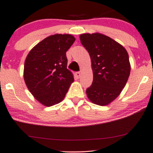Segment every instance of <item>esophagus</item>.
Instances as JSON below:
<instances>
[{"label":"esophagus","mask_w":153,"mask_h":153,"mask_svg":"<svg viewBox=\"0 0 153 153\" xmlns=\"http://www.w3.org/2000/svg\"><path fill=\"white\" fill-rule=\"evenodd\" d=\"M76 76L77 77V78H79V77H80V76H81L80 72H76Z\"/></svg>","instance_id":"1"}]
</instances>
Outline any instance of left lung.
Instances as JSON below:
<instances>
[{"label": "left lung", "mask_w": 153, "mask_h": 153, "mask_svg": "<svg viewBox=\"0 0 153 153\" xmlns=\"http://www.w3.org/2000/svg\"><path fill=\"white\" fill-rule=\"evenodd\" d=\"M79 39L90 55L93 74V83L86 91L88 98L97 105H108L119 96L128 79V54L122 45L104 34L83 33Z\"/></svg>", "instance_id": "obj_1"}]
</instances>
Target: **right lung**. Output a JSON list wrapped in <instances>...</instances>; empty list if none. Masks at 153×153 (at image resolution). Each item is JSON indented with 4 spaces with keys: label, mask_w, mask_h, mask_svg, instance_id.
Returning <instances> with one entry per match:
<instances>
[{
    "label": "right lung",
    "mask_w": 153,
    "mask_h": 153,
    "mask_svg": "<svg viewBox=\"0 0 153 153\" xmlns=\"http://www.w3.org/2000/svg\"><path fill=\"white\" fill-rule=\"evenodd\" d=\"M76 40L70 34H54L38 43L27 55L25 82L36 100L45 106L60 103L73 82L66 52Z\"/></svg>",
    "instance_id": "add662e5"
}]
</instances>
